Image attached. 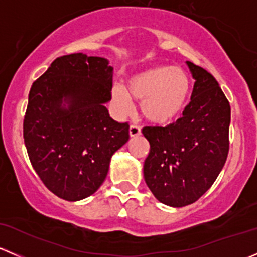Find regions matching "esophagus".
Returning a JSON list of instances; mask_svg holds the SVG:
<instances>
[{"mask_svg": "<svg viewBox=\"0 0 257 257\" xmlns=\"http://www.w3.org/2000/svg\"><path fill=\"white\" fill-rule=\"evenodd\" d=\"M142 134V131H141V126L136 125V124H133V125H131V128H129V136L132 137V138H136V137H139Z\"/></svg>", "mask_w": 257, "mask_h": 257, "instance_id": "obj_1", "label": "esophagus"}]
</instances>
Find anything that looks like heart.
Masks as SVG:
<instances>
[{"label":"heart","mask_w":257,"mask_h":257,"mask_svg":"<svg viewBox=\"0 0 257 257\" xmlns=\"http://www.w3.org/2000/svg\"><path fill=\"white\" fill-rule=\"evenodd\" d=\"M190 90V78L184 69L159 66L132 76L126 88L114 84L110 100L121 115L133 110V99L142 100L141 110L145 119L155 124H168L183 113Z\"/></svg>","instance_id":"b5f03b06"}]
</instances>
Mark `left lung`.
Segmentation results:
<instances>
[{
  "mask_svg": "<svg viewBox=\"0 0 257 257\" xmlns=\"http://www.w3.org/2000/svg\"><path fill=\"white\" fill-rule=\"evenodd\" d=\"M195 79L183 116L167 126H144L150 144L144 179L153 195L173 208L193 204L209 190L226 162L229 100L217 80L186 62Z\"/></svg>",
  "mask_w": 257,
  "mask_h": 257,
  "instance_id": "left-lung-1",
  "label": "left lung"
}]
</instances>
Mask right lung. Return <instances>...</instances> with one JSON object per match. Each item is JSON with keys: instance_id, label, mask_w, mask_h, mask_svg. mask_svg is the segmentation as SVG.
<instances>
[{"instance_id": "right-lung-1", "label": "right lung", "mask_w": 257, "mask_h": 257, "mask_svg": "<svg viewBox=\"0 0 257 257\" xmlns=\"http://www.w3.org/2000/svg\"><path fill=\"white\" fill-rule=\"evenodd\" d=\"M113 67L103 57L67 54L52 62L28 94L23 139L33 169L68 201L99 189L113 154L129 139V124L109 116Z\"/></svg>"}]
</instances>
